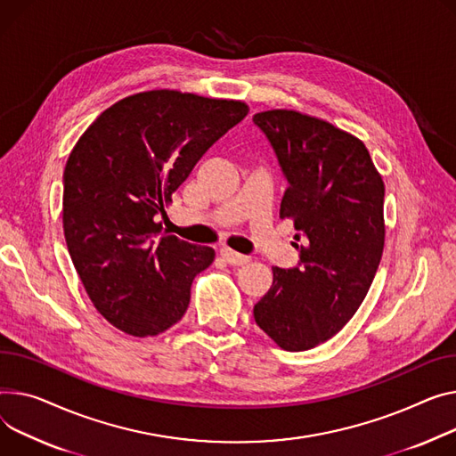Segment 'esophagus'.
<instances>
[{"label":"esophagus","mask_w":456,"mask_h":456,"mask_svg":"<svg viewBox=\"0 0 456 456\" xmlns=\"http://www.w3.org/2000/svg\"><path fill=\"white\" fill-rule=\"evenodd\" d=\"M220 255H222V258H224L227 264H231V265H244V264L249 262V256L240 255V253H236V251H232V249H227V248H224V249L220 251Z\"/></svg>","instance_id":"1"}]
</instances>
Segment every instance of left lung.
Returning <instances> with one entry per match:
<instances>
[{
    "mask_svg": "<svg viewBox=\"0 0 456 456\" xmlns=\"http://www.w3.org/2000/svg\"><path fill=\"white\" fill-rule=\"evenodd\" d=\"M253 120L288 179L281 218L305 234L298 267H273L253 315L281 348L310 350L343 330L372 286L385 248V185L365 142L328 120L295 110Z\"/></svg>",
    "mask_w": 456,
    "mask_h": 456,
    "instance_id": "obj_1",
    "label": "left lung"
}]
</instances>
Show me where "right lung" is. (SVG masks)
Segmentation results:
<instances>
[{
  "instance_id": "1",
  "label": "right lung",
  "mask_w": 456,
  "mask_h": 456,
  "mask_svg": "<svg viewBox=\"0 0 456 456\" xmlns=\"http://www.w3.org/2000/svg\"><path fill=\"white\" fill-rule=\"evenodd\" d=\"M249 113L241 101L150 89L104 110L64 170L68 251L97 312L134 338L185 315L215 249L163 234L158 215L205 151Z\"/></svg>"
}]
</instances>
